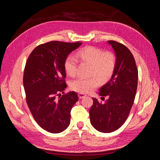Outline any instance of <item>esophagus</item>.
Instances as JSON below:
<instances>
[{
    "mask_svg": "<svg viewBox=\"0 0 160 160\" xmlns=\"http://www.w3.org/2000/svg\"><path fill=\"white\" fill-rule=\"evenodd\" d=\"M78 95H79V98L80 99H83L85 98V97H86V95L84 93H79Z\"/></svg>",
    "mask_w": 160,
    "mask_h": 160,
    "instance_id": "1",
    "label": "esophagus"
}]
</instances>
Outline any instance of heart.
<instances>
[{
  "label": "heart",
  "instance_id": "obj_1",
  "mask_svg": "<svg viewBox=\"0 0 160 160\" xmlns=\"http://www.w3.org/2000/svg\"><path fill=\"white\" fill-rule=\"evenodd\" d=\"M76 57L91 65L90 75L95 76L89 79L79 78L72 81L70 84L71 89L79 93H87L93 90L101 83L108 81L113 75L117 59L113 52L103 51L99 48L88 46L77 52ZM77 60L72 57L67 58L65 61V69L67 75L75 77L77 72ZM96 76L98 78L97 79Z\"/></svg>",
  "mask_w": 160,
  "mask_h": 160
}]
</instances>
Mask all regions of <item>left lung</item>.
<instances>
[{
    "label": "left lung",
    "instance_id": "1",
    "mask_svg": "<svg viewBox=\"0 0 160 160\" xmlns=\"http://www.w3.org/2000/svg\"><path fill=\"white\" fill-rule=\"evenodd\" d=\"M115 51L117 63L111 79L99 89L103 103L96 98L89 110L90 122L102 133L119 129L128 119L136 94L138 71L132 53L128 47L115 41H108Z\"/></svg>",
    "mask_w": 160,
    "mask_h": 160
}]
</instances>
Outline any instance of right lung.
Instances as JSON below:
<instances>
[{"label":"right lung","instance_id":"obj_1","mask_svg":"<svg viewBox=\"0 0 160 160\" xmlns=\"http://www.w3.org/2000/svg\"><path fill=\"white\" fill-rule=\"evenodd\" d=\"M81 44L50 41L37 46L27 59L23 75L26 101L36 122L48 132L61 133L70 124L71 109L79 98L75 91L64 93V65Z\"/></svg>","mask_w":160,"mask_h":160}]
</instances>
